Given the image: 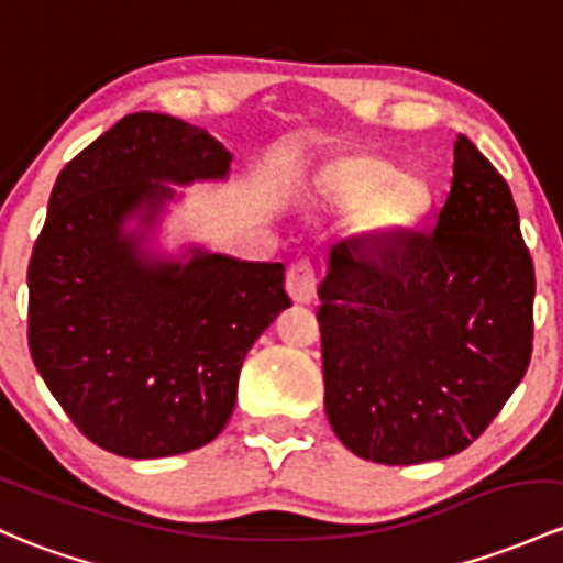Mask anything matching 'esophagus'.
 Listing matches in <instances>:
<instances>
[{
    "mask_svg": "<svg viewBox=\"0 0 563 563\" xmlns=\"http://www.w3.org/2000/svg\"><path fill=\"white\" fill-rule=\"evenodd\" d=\"M286 291L297 305H307L318 291V269L312 258H297L288 266L286 275Z\"/></svg>",
    "mask_w": 563,
    "mask_h": 563,
    "instance_id": "esophagus-1",
    "label": "esophagus"
}]
</instances>
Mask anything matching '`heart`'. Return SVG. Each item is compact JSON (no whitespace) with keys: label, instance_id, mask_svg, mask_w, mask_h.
<instances>
[{"label":"heart","instance_id":"b5f03b06","mask_svg":"<svg viewBox=\"0 0 563 563\" xmlns=\"http://www.w3.org/2000/svg\"><path fill=\"white\" fill-rule=\"evenodd\" d=\"M329 197L342 207L364 205V223L377 236L399 234L429 210V186L418 175H394L390 164L375 156H351L331 164Z\"/></svg>","mask_w":563,"mask_h":563}]
</instances>
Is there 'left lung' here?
<instances>
[{"instance_id":"left-lung-1","label":"left lung","mask_w":563,"mask_h":563,"mask_svg":"<svg viewBox=\"0 0 563 563\" xmlns=\"http://www.w3.org/2000/svg\"><path fill=\"white\" fill-rule=\"evenodd\" d=\"M318 297L329 423L375 464L461 453L529 369L534 264L510 186L464 134L431 232L340 242Z\"/></svg>"}]
</instances>
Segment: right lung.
Here are the masks:
<instances>
[{
	"label": "right lung",
	"mask_w": 563,
	"mask_h": 563,
	"mask_svg": "<svg viewBox=\"0 0 563 563\" xmlns=\"http://www.w3.org/2000/svg\"><path fill=\"white\" fill-rule=\"evenodd\" d=\"M232 153L205 129L132 112L58 175L29 262V351L45 386L93 445L162 459L216 440L242 361L291 299L286 266L142 247L164 183L221 180ZM157 183L153 184L152 180ZM137 217V233L125 232Z\"/></svg>",
	"instance_id": "1"
}]
</instances>
